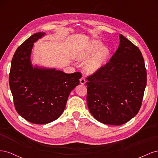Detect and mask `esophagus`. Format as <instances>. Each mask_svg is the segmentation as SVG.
I'll return each mask as SVG.
<instances>
[{
    "instance_id": "obj_1",
    "label": "esophagus",
    "mask_w": 158,
    "mask_h": 158,
    "mask_svg": "<svg viewBox=\"0 0 158 158\" xmlns=\"http://www.w3.org/2000/svg\"><path fill=\"white\" fill-rule=\"evenodd\" d=\"M80 84H85V78L84 77H82L80 78Z\"/></svg>"
}]
</instances>
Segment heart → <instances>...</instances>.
Listing matches in <instances>:
<instances>
[{"mask_svg": "<svg viewBox=\"0 0 158 158\" xmlns=\"http://www.w3.org/2000/svg\"><path fill=\"white\" fill-rule=\"evenodd\" d=\"M103 47L102 43L97 40L89 41L83 45L77 51L76 57L80 61H85L98 51L93 56L85 65V71L88 73H94L102 69L106 64L109 56V51Z\"/></svg>", "mask_w": 158, "mask_h": 158, "instance_id": "1", "label": "heart"}]
</instances>
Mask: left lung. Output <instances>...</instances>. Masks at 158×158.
<instances>
[{
  "mask_svg": "<svg viewBox=\"0 0 158 158\" xmlns=\"http://www.w3.org/2000/svg\"><path fill=\"white\" fill-rule=\"evenodd\" d=\"M109 61L87 77V104L91 114L106 125H121L139 111L147 74L142 52L123 35Z\"/></svg>",
  "mask_w": 158,
  "mask_h": 158,
  "instance_id": "8db88e82",
  "label": "left lung"
}]
</instances>
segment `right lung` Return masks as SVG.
<instances>
[{
    "label": "right lung",
    "instance_id": "right-lung-1",
    "mask_svg": "<svg viewBox=\"0 0 158 158\" xmlns=\"http://www.w3.org/2000/svg\"><path fill=\"white\" fill-rule=\"evenodd\" d=\"M45 33L38 32L18 47L11 63L9 84L18 113L31 123L47 124L64 111L70 92L80 83L79 72L66 74L55 69L33 68V43Z\"/></svg>",
    "mask_w": 158,
    "mask_h": 158
}]
</instances>
